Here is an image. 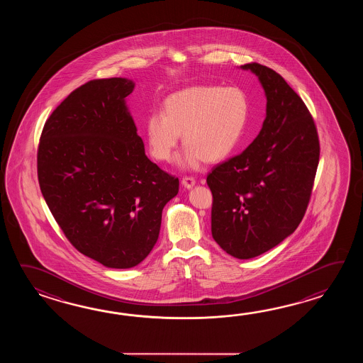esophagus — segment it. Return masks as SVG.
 Segmentation results:
<instances>
[{"mask_svg": "<svg viewBox=\"0 0 363 363\" xmlns=\"http://www.w3.org/2000/svg\"><path fill=\"white\" fill-rule=\"evenodd\" d=\"M182 184L184 186L185 189H191L196 184V180L194 179L191 178V177H185L182 180Z\"/></svg>", "mask_w": 363, "mask_h": 363, "instance_id": "esophagus-1", "label": "esophagus"}]
</instances>
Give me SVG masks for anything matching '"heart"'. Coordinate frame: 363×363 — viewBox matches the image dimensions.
I'll return each instance as SVG.
<instances>
[{"mask_svg": "<svg viewBox=\"0 0 363 363\" xmlns=\"http://www.w3.org/2000/svg\"><path fill=\"white\" fill-rule=\"evenodd\" d=\"M247 114V94L238 86L193 85L170 94L163 111L147 116V147L157 161L169 162L183 132L179 167L197 170L206 161H223L238 147Z\"/></svg>", "mask_w": 363, "mask_h": 363, "instance_id": "1", "label": "heart"}]
</instances>
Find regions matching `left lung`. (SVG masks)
<instances>
[{
  "label": "left lung",
  "mask_w": 363,
  "mask_h": 363,
  "mask_svg": "<svg viewBox=\"0 0 363 363\" xmlns=\"http://www.w3.org/2000/svg\"><path fill=\"white\" fill-rule=\"evenodd\" d=\"M253 72L266 96V118L255 141L208 175L211 233L225 253L249 259L294 233L308 208L319 140L306 105L286 80L258 63Z\"/></svg>",
  "instance_id": "obj_1"
}]
</instances>
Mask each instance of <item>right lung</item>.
<instances>
[{
	"mask_svg": "<svg viewBox=\"0 0 363 363\" xmlns=\"http://www.w3.org/2000/svg\"><path fill=\"white\" fill-rule=\"evenodd\" d=\"M127 77L88 82L49 116L38 175L48 206L69 242L108 269H131L158 240L179 179L152 162L125 97Z\"/></svg>",
	"mask_w": 363,
	"mask_h": 363,
	"instance_id": "1",
	"label": "right lung"
}]
</instances>
